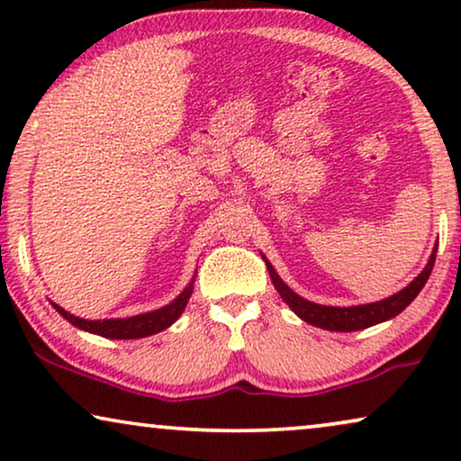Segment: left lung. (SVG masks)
<instances>
[{"instance_id":"obj_1","label":"left lung","mask_w":461,"mask_h":461,"mask_svg":"<svg viewBox=\"0 0 461 461\" xmlns=\"http://www.w3.org/2000/svg\"><path fill=\"white\" fill-rule=\"evenodd\" d=\"M434 258H437V249L432 251L430 262L426 264V268L415 276V281L409 283L405 289H401L399 294L390 295V298L382 302H374V304H363V306H350V308H336V306H321L312 304L304 298H300L298 294H294L285 283L279 279V275L275 273V268L268 267V273L273 276V283L276 292L281 294V298L287 302L289 308L298 314L300 319H304L306 323L323 327V330L330 331H358L365 330V327H371L375 323H382V321H388L396 317V314L405 311V308L415 300V295L421 292V287L426 285L428 276L432 273Z\"/></svg>"}]
</instances>
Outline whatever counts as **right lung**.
I'll list each match as a JSON object with an SVG mask.
<instances>
[{
  "label": "right lung",
  "instance_id": "right-lung-1",
  "mask_svg": "<svg viewBox=\"0 0 461 461\" xmlns=\"http://www.w3.org/2000/svg\"><path fill=\"white\" fill-rule=\"evenodd\" d=\"M191 294H193V285H188L185 292H182L178 298H176L172 304H167L166 308H159V311H153L147 314H138V317H130V319L86 321V319L73 317L71 312H67L65 308H60L59 304H54V308L68 321V323L79 327V330L98 333V336L111 338V339H134V338L153 336V333H159L166 330V327L172 325L174 321L180 317L182 311H185Z\"/></svg>",
  "mask_w": 461,
  "mask_h": 461
}]
</instances>
